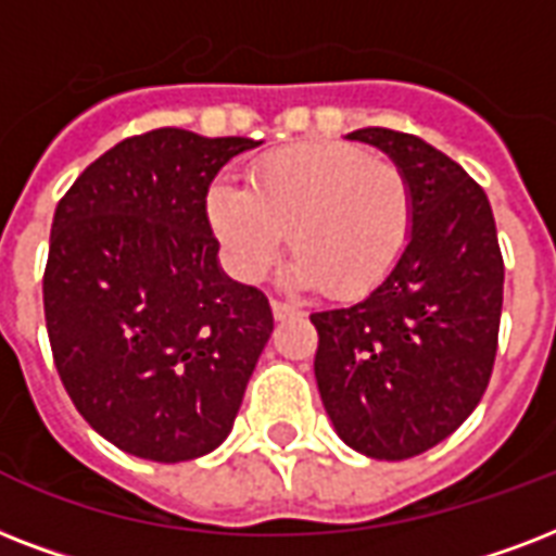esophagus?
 Instances as JSON below:
<instances>
[{
	"label": "esophagus",
	"mask_w": 556,
	"mask_h": 556,
	"mask_svg": "<svg viewBox=\"0 0 556 556\" xmlns=\"http://www.w3.org/2000/svg\"><path fill=\"white\" fill-rule=\"evenodd\" d=\"M273 316L278 318V321H283V318L299 316V307H292L287 301H273Z\"/></svg>",
	"instance_id": "1"
}]
</instances>
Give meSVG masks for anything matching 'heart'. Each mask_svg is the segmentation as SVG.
I'll use <instances>...</instances> for the list:
<instances>
[{
    "label": "heart",
    "mask_w": 556,
    "mask_h": 556,
    "mask_svg": "<svg viewBox=\"0 0 556 556\" xmlns=\"http://www.w3.org/2000/svg\"><path fill=\"white\" fill-rule=\"evenodd\" d=\"M205 214L240 281H261L290 238L292 283L356 299L406 252L415 197L394 162L339 141H304L257 159L249 188L217 179Z\"/></svg>",
    "instance_id": "b5f03b06"
}]
</instances>
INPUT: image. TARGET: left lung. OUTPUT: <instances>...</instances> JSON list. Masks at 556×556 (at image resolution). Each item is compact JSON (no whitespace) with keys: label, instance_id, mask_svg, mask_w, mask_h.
I'll list each match as a JSON object with an SVG mask.
<instances>
[{"label":"left lung","instance_id":"left-lung-1","mask_svg":"<svg viewBox=\"0 0 556 556\" xmlns=\"http://www.w3.org/2000/svg\"><path fill=\"white\" fill-rule=\"evenodd\" d=\"M406 174L415 229L363 301L313 313L316 382L339 438L368 458L403 462L458 429L488 389L505 264L488 193L458 162L408 132L365 127Z\"/></svg>","mask_w":556,"mask_h":556}]
</instances>
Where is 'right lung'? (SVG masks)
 <instances>
[{
  "label": "right lung",
  "mask_w": 556,
  "mask_h": 556,
  "mask_svg": "<svg viewBox=\"0 0 556 556\" xmlns=\"http://www.w3.org/2000/svg\"><path fill=\"white\" fill-rule=\"evenodd\" d=\"M252 139L162 127L77 176L51 223V354L94 432L148 462H191L231 432L273 333L257 287L219 269L205 197Z\"/></svg>",
  "instance_id": "right-lung-1"
}]
</instances>
